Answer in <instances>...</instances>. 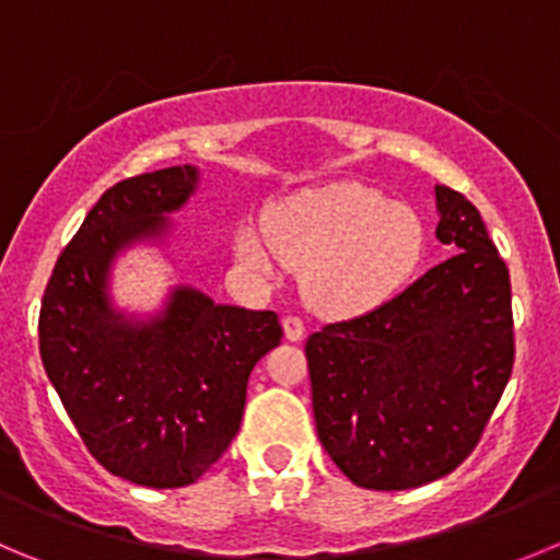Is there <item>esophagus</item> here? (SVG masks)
I'll list each match as a JSON object with an SVG mask.
<instances>
[{
	"mask_svg": "<svg viewBox=\"0 0 560 560\" xmlns=\"http://www.w3.org/2000/svg\"><path fill=\"white\" fill-rule=\"evenodd\" d=\"M281 326H284V337L290 339V342H301V339H304L306 326H304V320H301V317L287 315L284 320H281Z\"/></svg>",
	"mask_w": 560,
	"mask_h": 560,
	"instance_id": "1",
	"label": "esophagus"
}]
</instances>
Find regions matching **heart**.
Segmentation results:
<instances>
[{
  "instance_id": "b5f03b06",
  "label": "heart",
  "mask_w": 560,
  "mask_h": 560,
  "mask_svg": "<svg viewBox=\"0 0 560 560\" xmlns=\"http://www.w3.org/2000/svg\"><path fill=\"white\" fill-rule=\"evenodd\" d=\"M243 265L276 276L287 262L304 268V292L326 315H359L398 295L428 250L422 218L362 182L306 190L276 203L234 237Z\"/></svg>"
}]
</instances>
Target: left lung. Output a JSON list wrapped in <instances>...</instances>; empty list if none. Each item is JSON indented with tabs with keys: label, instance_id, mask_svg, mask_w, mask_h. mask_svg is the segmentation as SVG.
Listing matches in <instances>:
<instances>
[{
	"label": "left lung",
	"instance_id": "obj_1",
	"mask_svg": "<svg viewBox=\"0 0 560 560\" xmlns=\"http://www.w3.org/2000/svg\"><path fill=\"white\" fill-rule=\"evenodd\" d=\"M433 196L451 259L378 310L306 339L320 445L375 492L453 472L514 368L509 268L462 192L436 185Z\"/></svg>",
	"mask_w": 560,
	"mask_h": 560
}]
</instances>
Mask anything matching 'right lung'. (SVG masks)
<instances>
[{
  "label": "right lung",
  "instance_id": "1",
  "mask_svg": "<svg viewBox=\"0 0 560 560\" xmlns=\"http://www.w3.org/2000/svg\"><path fill=\"white\" fill-rule=\"evenodd\" d=\"M196 165L109 187L66 245L40 304V359L91 456L149 489L196 483L232 445L254 364L281 342L276 312L215 304L174 287L154 315L109 295L115 259L165 245L196 192Z\"/></svg>",
  "mask_w": 560,
  "mask_h": 560
}]
</instances>
